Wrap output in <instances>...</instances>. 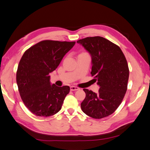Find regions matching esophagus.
I'll list each match as a JSON object with an SVG mask.
<instances>
[{"label": "esophagus", "mask_w": 150, "mask_h": 150, "mask_svg": "<svg viewBox=\"0 0 150 150\" xmlns=\"http://www.w3.org/2000/svg\"><path fill=\"white\" fill-rule=\"evenodd\" d=\"M70 89H71V91H77V90H79V88H78V87H76V86H71L70 87Z\"/></svg>", "instance_id": "esophagus-1"}]
</instances>
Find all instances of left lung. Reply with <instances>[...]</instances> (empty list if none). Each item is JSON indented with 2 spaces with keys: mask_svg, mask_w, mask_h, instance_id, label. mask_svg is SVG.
<instances>
[{
  "mask_svg": "<svg viewBox=\"0 0 150 150\" xmlns=\"http://www.w3.org/2000/svg\"><path fill=\"white\" fill-rule=\"evenodd\" d=\"M77 42L91 57V74L99 86L98 93L83 89L86 98L81 110L93 118H103L116 111L125 96L129 78L128 63L120 47L105 38H86Z\"/></svg>",
  "mask_w": 150,
  "mask_h": 150,
  "instance_id": "8db88e82",
  "label": "left lung"
}]
</instances>
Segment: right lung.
<instances>
[{
	"mask_svg": "<svg viewBox=\"0 0 150 150\" xmlns=\"http://www.w3.org/2000/svg\"><path fill=\"white\" fill-rule=\"evenodd\" d=\"M75 43L42 40L22 56L17 68V84L25 106L35 115L51 116L61 109L70 88L51 84L50 74Z\"/></svg>",
	"mask_w": 150,
	"mask_h": 150,
	"instance_id": "obj_1",
	"label": "right lung"
}]
</instances>
